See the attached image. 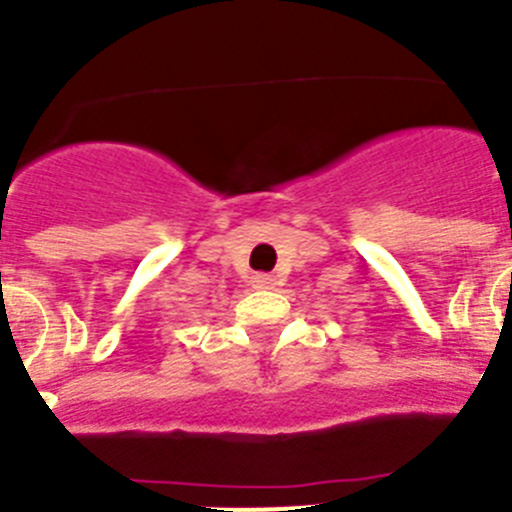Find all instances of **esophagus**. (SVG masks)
Segmentation results:
<instances>
[{"label": "esophagus", "instance_id": "obj_1", "mask_svg": "<svg viewBox=\"0 0 512 512\" xmlns=\"http://www.w3.org/2000/svg\"><path fill=\"white\" fill-rule=\"evenodd\" d=\"M274 284H277V279L269 277V274H256V277H253V287L256 289H271Z\"/></svg>", "mask_w": 512, "mask_h": 512}]
</instances>
